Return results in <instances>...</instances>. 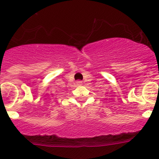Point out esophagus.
<instances>
[{
    "label": "esophagus",
    "mask_w": 159,
    "mask_h": 159,
    "mask_svg": "<svg viewBox=\"0 0 159 159\" xmlns=\"http://www.w3.org/2000/svg\"><path fill=\"white\" fill-rule=\"evenodd\" d=\"M76 84L77 85H81V84H82V82H81V81H77Z\"/></svg>",
    "instance_id": "esophagus-1"
}]
</instances>
